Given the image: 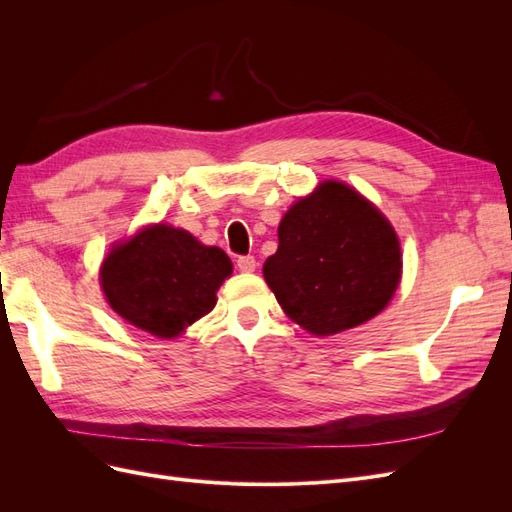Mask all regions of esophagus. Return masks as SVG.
Returning <instances> with one entry per match:
<instances>
[{
  "label": "esophagus",
  "instance_id": "34e87169",
  "mask_svg": "<svg viewBox=\"0 0 512 512\" xmlns=\"http://www.w3.org/2000/svg\"><path fill=\"white\" fill-rule=\"evenodd\" d=\"M237 267L243 273H252L256 269V258L254 256H239L237 258Z\"/></svg>",
  "mask_w": 512,
  "mask_h": 512
}]
</instances>
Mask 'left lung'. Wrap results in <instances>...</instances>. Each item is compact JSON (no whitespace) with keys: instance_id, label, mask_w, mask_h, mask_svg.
<instances>
[{"instance_id":"obj_1","label":"left lung","mask_w":512,"mask_h":512,"mask_svg":"<svg viewBox=\"0 0 512 512\" xmlns=\"http://www.w3.org/2000/svg\"><path fill=\"white\" fill-rule=\"evenodd\" d=\"M262 273L288 318L335 335L374 318L401 277V250L384 215L346 183L324 181L294 203Z\"/></svg>"}]
</instances>
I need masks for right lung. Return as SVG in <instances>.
<instances>
[{
	"label": "right lung",
	"mask_w": 512,
	"mask_h": 512,
	"mask_svg": "<svg viewBox=\"0 0 512 512\" xmlns=\"http://www.w3.org/2000/svg\"><path fill=\"white\" fill-rule=\"evenodd\" d=\"M232 273L220 247L166 224L145 228L113 247L100 282L115 312L158 337H175L215 307V290Z\"/></svg>",
	"instance_id": "obj_1"
}]
</instances>
